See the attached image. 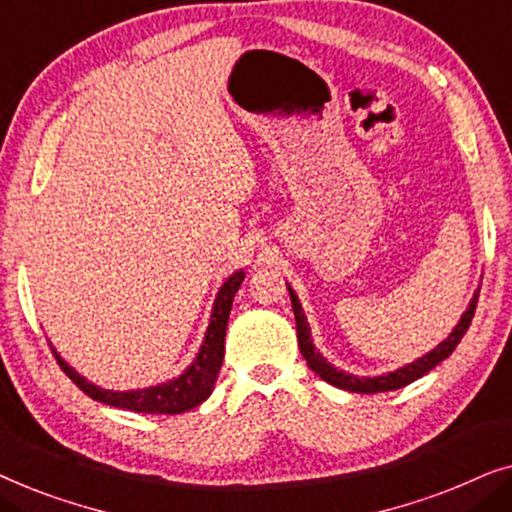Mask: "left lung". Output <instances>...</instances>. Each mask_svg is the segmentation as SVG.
Instances as JSON below:
<instances>
[{
  "label": "left lung",
  "instance_id": "obj_1",
  "mask_svg": "<svg viewBox=\"0 0 512 512\" xmlns=\"http://www.w3.org/2000/svg\"><path fill=\"white\" fill-rule=\"evenodd\" d=\"M291 293V307H293V317H296V331H298V347H300V354H303V359L307 361V366H310L314 373H317L321 380L333 384V387L338 389H347V391H356V394H380V391H391V389H401L405 384L419 380V377L429 373L431 368H436L440 361H445L447 356H450L457 345L464 338L468 326H471V319L475 314V305H478V293H475L471 305H468V310L464 312V317L457 324V328L447 335L445 342H440V345L429 352L422 359H417L415 363H410V366H403L398 368L396 373H389V375H380V377H356V375H349V373H342V370L333 368L331 363H328L324 356H321L317 349L312 345V338H310V326H307V319L303 314V307H300L296 293Z\"/></svg>",
  "mask_w": 512,
  "mask_h": 512
}]
</instances>
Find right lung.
Masks as SVG:
<instances>
[{"instance_id": "right-lung-1", "label": "right lung", "mask_w": 512, "mask_h": 512, "mask_svg": "<svg viewBox=\"0 0 512 512\" xmlns=\"http://www.w3.org/2000/svg\"><path fill=\"white\" fill-rule=\"evenodd\" d=\"M244 279V272H235L233 277H228V282L221 286L219 296H216L212 321H209L205 342H202L200 354L195 356V361L186 368L184 375H179L177 380L158 384V387L149 389H137V391H107L95 387L83 380L74 368H69L65 361L60 359L58 352L53 349L55 361L65 370V375L79 387L83 394L93 398V401L114 405V408L132 410V412H146V415H179L200 405L205 398L212 394L216 377H219L221 363H223V342H226V326H228V314L233 307V298L237 289H240Z\"/></svg>"}]
</instances>
